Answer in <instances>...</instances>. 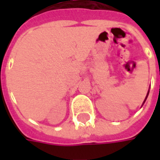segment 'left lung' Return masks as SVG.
<instances>
[{
  "mask_svg": "<svg viewBox=\"0 0 160 160\" xmlns=\"http://www.w3.org/2000/svg\"><path fill=\"white\" fill-rule=\"evenodd\" d=\"M149 92H150V90L148 91V93H147V95H146V97H145V100H144V102H143V103H142V105L144 104V102H146V100H147V98H148V95H149Z\"/></svg>",
  "mask_w": 160,
  "mask_h": 160,
  "instance_id": "left-lung-1",
  "label": "left lung"
}]
</instances>
